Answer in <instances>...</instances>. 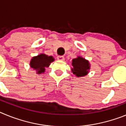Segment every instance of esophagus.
<instances>
[{
    "mask_svg": "<svg viewBox=\"0 0 126 126\" xmlns=\"http://www.w3.org/2000/svg\"><path fill=\"white\" fill-rule=\"evenodd\" d=\"M57 60H59V61H63L64 60V56H57Z\"/></svg>",
    "mask_w": 126,
    "mask_h": 126,
    "instance_id": "obj_1",
    "label": "esophagus"
}]
</instances>
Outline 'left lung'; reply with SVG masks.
Wrapping results in <instances>:
<instances>
[{
  "label": "left lung",
  "mask_w": 126,
  "mask_h": 126,
  "mask_svg": "<svg viewBox=\"0 0 126 126\" xmlns=\"http://www.w3.org/2000/svg\"><path fill=\"white\" fill-rule=\"evenodd\" d=\"M73 68L71 71L76 77H83L90 72V64L88 60L81 56H78L72 61Z\"/></svg>",
  "instance_id": "8db88e82"
}]
</instances>
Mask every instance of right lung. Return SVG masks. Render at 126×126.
Wrapping results in <instances>:
<instances>
[{"label":"right lung","instance_id":"right-lung-1","mask_svg":"<svg viewBox=\"0 0 126 126\" xmlns=\"http://www.w3.org/2000/svg\"><path fill=\"white\" fill-rule=\"evenodd\" d=\"M55 61L52 56H48L45 53H40L37 56L32 57L30 62V65L32 69L36 71V73L40 74L45 73V68L48 67L52 62Z\"/></svg>","mask_w":126,"mask_h":126}]
</instances>
